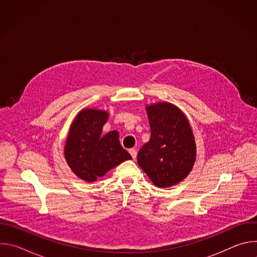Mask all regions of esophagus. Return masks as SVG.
I'll return each mask as SVG.
<instances>
[{
	"mask_svg": "<svg viewBox=\"0 0 257 257\" xmlns=\"http://www.w3.org/2000/svg\"><path fill=\"white\" fill-rule=\"evenodd\" d=\"M129 153H130V155H131L132 159H133V160H136V157H137V151H136L135 149H131V150L129 151Z\"/></svg>",
	"mask_w": 257,
	"mask_h": 257,
	"instance_id": "esophagus-1",
	"label": "esophagus"
}]
</instances>
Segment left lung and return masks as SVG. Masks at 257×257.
Listing matches in <instances>:
<instances>
[{"label":"left lung","mask_w":257,"mask_h":257,"mask_svg":"<svg viewBox=\"0 0 257 257\" xmlns=\"http://www.w3.org/2000/svg\"><path fill=\"white\" fill-rule=\"evenodd\" d=\"M151 139L137 155L139 167L157 187L167 188L184 180L196 160L190 123L181 109L167 101L145 106Z\"/></svg>","instance_id":"left-lung-1"}]
</instances>
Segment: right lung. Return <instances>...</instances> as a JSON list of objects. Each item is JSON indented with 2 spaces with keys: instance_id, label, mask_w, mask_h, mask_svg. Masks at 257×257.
<instances>
[{
  "instance_id": "add662e5",
  "label": "right lung",
  "mask_w": 257,
  "mask_h": 257,
  "mask_svg": "<svg viewBox=\"0 0 257 257\" xmlns=\"http://www.w3.org/2000/svg\"><path fill=\"white\" fill-rule=\"evenodd\" d=\"M108 113L102 109L83 108L73 120L65 143V160L78 178L94 182L121 163L131 160L114 130L104 135L102 127Z\"/></svg>"
}]
</instances>
